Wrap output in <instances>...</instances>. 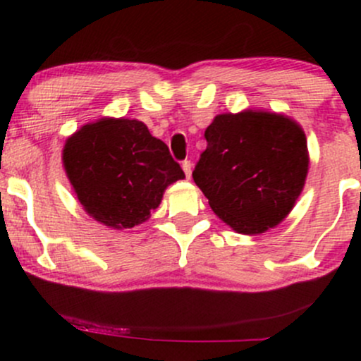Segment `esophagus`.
Masks as SVG:
<instances>
[{
  "label": "esophagus",
  "instance_id": "esophagus-1",
  "mask_svg": "<svg viewBox=\"0 0 361 361\" xmlns=\"http://www.w3.org/2000/svg\"><path fill=\"white\" fill-rule=\"evenodd\" d=\"M181 168H183V171H185V176H186V178L192 176V163H190L188 159H185L183 163H181Z\"/></svg>",
  "mask_w": 361,
  "mask_h": 361
}]
</instances>
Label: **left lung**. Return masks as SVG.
<instances>
[{"label": "left lung", "instance_id": "obj_1", "mask_svg": "<svg viewBox=\"0 0 361 361\" xmlns=\"http://www.w3.org/2000/svg\"><path fill=\"white\" fill-rule=\"evenodd\" d=\"M205 139L193 181L214 212L241 234L279 226L307 176V139L299 123L270 111L222 114Z\"/></svg>", "mask_w": 361, "mask_h": 361}]
</instances>
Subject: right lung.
<instances>
[{
  "mask_svg": "<svg viewBox=\"0 0 361 361\" xmlns=\"http://www.w3.org/2000/svg\"><path fill=\"white\" fill-rule=\"evenodd\" d=\"M62 163L82 209L114 229L147 221L166 186L185 178L166 144L130 118L82 126L66 140Z\"/></svg>",
  "mask_w": 361,
  "mask_h": 361,
  "instance_id": "obj_1",
  "label": "right lung"
}]
</instances>
